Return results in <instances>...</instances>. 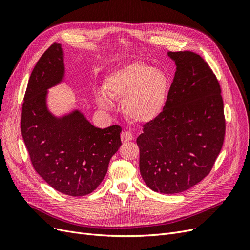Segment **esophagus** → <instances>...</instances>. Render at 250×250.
I'll list each match as a JSON object with an SVG mask.
<instances>
[{
    "instance_id": "esophagus-1",
    "label": "esophagus",
    "mask_w": 250,
    "mask_h": 250,
    "mask_svg": "<svg viewBox=\"0 0 250 250\" xmlns=\"http://www.w3.org/2000/svg\"><path fill=\"white\" fill-rule=\"evenodd\" d=\"M134 139L133 134L129 131H123L122 133H121V141H122L123 143H127L129 141H132Z\"/></svg>"
}]
</instances>
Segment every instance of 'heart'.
Wrapping results in <instances>:
<instances>
[{
	"mask_svg": "<svg viewBox=\"0 0 250 250\" xmlns=\"http://www.w3.org/2000/svg\"><path fill=\"white\" fill-rule=\"evenodd\" d=\"M97 102L110 109L111 98L123 100L124 115L132 122L147 124L161 116L170 90V78L165 71L144 62H132L111 72Z\"/></svg>",
	"mask_w": 250,
	"mask_h": 250,
	"instance_id": "obj_1",
	"label": "heart"
}]
</instances>
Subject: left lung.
Here are the masks:
<instances>
[{"instance_id": "1", "label": "left lung", "mask_w": 250, "mask_h": 250, "mask_svg": "<svg viewBox=\"0 0 250 250\" xmlns=\"http://www.w3.org/2000/svg\"><path fill=\"white\" fill-rule=\"evenodd\" d=\"M176 65L161 116L137 139L140 172L151 190L176 194L206 177L223 145L225 121L219 82L193 52H168Z\"/></svg>"}]
</instances>
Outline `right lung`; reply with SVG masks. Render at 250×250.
<instances>
[{"mask_svg": "<svg viewBox=\"0 0 250 250\" xmlns=\"http://www.w3.org/2000/svg\"><path fill=\"white\" fill-rule=\"evenodd\" d=\"M64 78L62 44L54 42L29 78L21 131L35 171L56 191L76 197L92 193L104 179L110 158L122 145V128L95 127L76 107L59 116L51 111L49 89Z\"/></svg>", "mask_w": 250, "mask_h": 250, "instance_id": "obj_1", "label": "right lung"}]
</instances>
